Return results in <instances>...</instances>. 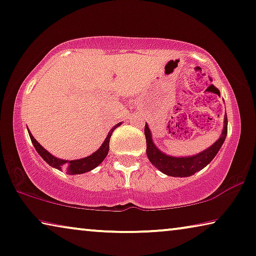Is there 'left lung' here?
<instances>
[{"label":"left lung","instance_id":"obj_1","mask_svg":"<svg viewBox=\"0 0 256 256\" xmlns=\"http://www.w3.org/2000/svg\"><path fill=\"white\" fill-rule=\"evenodd\" d=\"M144 134H146V156L156 168H158L162 173L170 176H190L196 172L201 171L202 168H204L216 157L228 135V116L226 113H225L223 130H222L220 138L212 146L206 148V150L192 156H179L178 157V156L162 152L154 144L152 140V132H151L148 124H146V127H144Z\"/></svg>","mask_w":256,"mask_h":256}]
</instances>
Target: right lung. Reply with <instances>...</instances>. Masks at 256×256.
<instances>
[{
    "label": "right lung",
    "mask_w": 256,
    "mask_h": 256,
    "mask_svg": "<svg viewBox=\"0 0 256 256\" xmlns=\"http://www.w3.org/2000/svg\"><path fill=\"white\" fill-rule=\"evenodd\" d=\"M121 124L122 122H119V124H116L112 129H110L108 135L106 136L105 140H104L102 144L99 146V149L97 151H94V154L88 156V157H84L80 159H74V160H66V159L55 157V156H53L50 152H48L42 144L38 143V140L33 137L31 132L28 130V132L30 138L32 140L33 146L36 148V152L40 154V157H42L48 165L56 170H60V171L64 170V171H66V173L70 174V176H75V174H83L88 171H92V170L97 168L99 164H102V162L106 158V156L108 154L110 138V136H112V132Z\"/></svg>",
    "instance_id": "1"
}]
</instances>
